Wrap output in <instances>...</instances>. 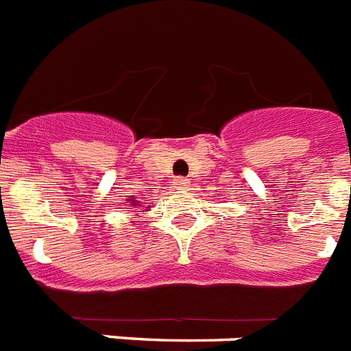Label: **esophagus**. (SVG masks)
I'll use <instances>...</instances> for the list:
<instances>
[{"label":"esophagus","instance_id":"esophagus-1","mask_svg":"<svg viewBox=\"0 0 351 351\" xmlns=\"http://www.w3.org/2000/svg\"><path fill=\"white\" fill-rule=\"evenodd\" d=\"M173 182H176V188H179V190H184V188H188V184H190V181L184 178H178Z\"/></svg>","mask_w":351,"mask_h":351}]
</instances>
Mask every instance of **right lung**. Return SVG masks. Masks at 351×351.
I'll use <instances>...</instances> for the list:
<instances>
[{
  "mask_svg": "<svg viewBox=\"0 0 351 351\" xmlns=\"http://www.w3.org/2000/svg\"><path fill=\"white\" fill-rule=\"evenodd\" d=\"M136 202V201H134ZM134 202H132V204H134ZM136 206H138V204H136Z\"/></svg>",
  "mask_w": 351,
  "mask_h": 351,
  "instance_id": "right-lung-1",
  "label": "right lung"
}]
</instances>
